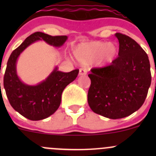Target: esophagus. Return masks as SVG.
Returning <instances> with one entry per match:
<instances>
[{
  "label": "esophagus",
  "instance_id": "34e87169",
  "mask_svg": "<svg viewBox=\"0 0 156 156\" xmlns=\"http://www.w3.org/2000/svg\"><path fill=\"white\" fill-rule=\"evenodd\" d=\"M87 69H80V70H79V75H80V76H81V75H87Z\"/></svg>",
  "mask_w": 156,
  "mask_h": 156
}]
</instances>
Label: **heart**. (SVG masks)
Returning <instances> with one entry per match:
<instances>
[{
  "label": "heart",
  "instance_id": "1",
  "mask_svg": "<svg viewBox=\"0 0 156 156\" xmlns=\"http://www.w3.org/2000/svg\"><path fill=\"white\" fill-rule=\"evenodd\" d=\"M74 56L84 64L97 59V65L104 67L112 63L119 54V48L115 43L103 41L83 42L75 47Z\"/></svg>",
  "mask_w": 156,
  "mask_h": 156
}]
</instances>
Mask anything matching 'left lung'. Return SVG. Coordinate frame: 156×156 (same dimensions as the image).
Here are the masks:
<instances>
[{
  "instance_id": "8db88e82",
  "label": "left lung",
  "mask_w": 156,
  "mask_h": 156,
  "mask_svg": "<svg viewBox=\"0 0 156 156\" xmlns=\"http://www.w3.org/2000/svg\"><path fill=\"white\" fill-rule=\"evenodd\" d=\"M115 36L119 42V57L108 66L92 69L88 75L90 107L111 119L127 117L142 106L152 78L149 57L143 48L125 34Z\"/></svg>"
}]
</instances>
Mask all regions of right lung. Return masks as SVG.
I'll use <instances>...</instances> for the list:
<instances>
[{
    "mask_svg": "<svg viewBox=\"0 0 156 156\" xmlns=\"http://www.w3.org/2000/svg\"><path fill=\"white\" fill-rule=\"evenodd\" d=\"M67 39V36H50L37 31L28 37L11 53L4 74V87L11 106L26 119L39 121L53 115L59 107L62 91L77 78L79 70L62 72L56 66L45 80L30 85L23 82L17 75L19 56L28 47L38 41L60 48Z\"/></svg>",
    "mask_w": 156,
    "mask_h": 156,
    "instance_id": "right-lung-1",
    "label": "right lung"
}]
</instances>
